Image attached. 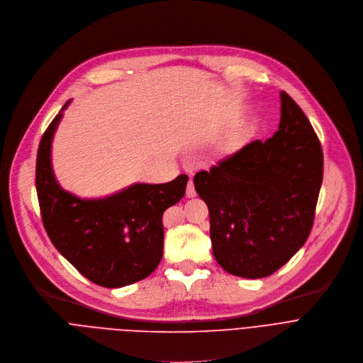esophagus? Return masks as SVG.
Segmentation results:
<instances>
[{"label":"esophagus","instance_id":"obj_1","mask_svg":"<svg viewBox=\"0 0 363 363\" xmlns=\"http://www.w3.org/2000/svg\"><path fill=\"white\" fill-rule=\"evenodd\" d=\"M186 196H187V197H196V196H197L193 180H190V182L187 183V187H186Z\"/></svg>","mask_w":363,"mask_h":363}]
</instances>
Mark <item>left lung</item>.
Returning <instances> with one entry per match:
<instances>
[{"label": "left lung", "mask_w": 363, "mask_h": 363, "mask_svg": "<svg viewBox=\"0 0 363 363\" xmlns=\"http://www.w3.org/2000/svg\"><path fill=\"white\" fill-rule=\"evenodd\" d=\"M279 130L194 176L207 204L214 259L226 272L270 276L311 235L323 179L320 141L302 108L280 93Z\"/></svg>", "instance_id": "left-lung-1"}]
</instances>
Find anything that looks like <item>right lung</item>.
I'll use <instances>...</instances> for the list:
<instances>
[{
  "label": "right lung",
  "mask_w": 363,
  "mask_h": 363,
  "mask_svg": "<svg viewBox=\"0 0 363 363\" xmlns=\"http://www.w3.org/2000/svg\"><path fill=\"white\" fill-rule=\"evenodd\" d=\"M41 137L35 187L45 232L55 249L84 277L103 287L146 279L163 256L162 216L186 191L189 177L164 184L138 183L106 199L83 200L64 191L51 169V140L62 110Z\"/></svg>",
  "instance_id": "right-lung-1"
}]
</instances>
